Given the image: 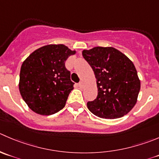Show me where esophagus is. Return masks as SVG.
<instances>
[{
  "label": "esophagus",
  "instance_id": "obj_1",
  "mask_svg": "<svg viewBox=\"0 0 159 159\" xmlns=\"http://www.w3.org/2000/svg\"><path fill=\"white\" fill-rule=\"evenodd\" d=\"M78 86H79L80 88H83V87H84V84H83L82 81H80V82L78 83Z\"/></svg>",
  "mask_w": 159,
  "mask_h": 159
}]
</instances>
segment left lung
<instances>
[{"label": "left lung", "mask_w": 159, "mask_h": 159, "mask_svg": "<svg viewBox=\"0 0 159 159\" xmlns=\"http://www.w3.org/2000/svg\"><path fill=\"white\" fill-rule=\"evenodd\" d=\"M96 78L98 95L87 103L94 115L104 119L124 116L138 101L141 81L134 64L113 47H96L82 51Z\"/></svg>", "instance_id": "left-lung-1"}]
</instances>
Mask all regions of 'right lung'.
<instances>
[{"mask_svg": "<svg viewBox=\"0 0 159 159\" xmlns=\"http://www.w3.org/2000/svg\"><path fill=\"white\" fill-rule=\"evenodd\" d=\"M76 53L63 44H50L32 52L20 70V94L35 113L52 115L66 104L74 84L65 61Z\"/></svg>", "mask_w": 159, "mask_h": 159, "instance_id": "add662e5", "label": "right lung"}]
</instances>
